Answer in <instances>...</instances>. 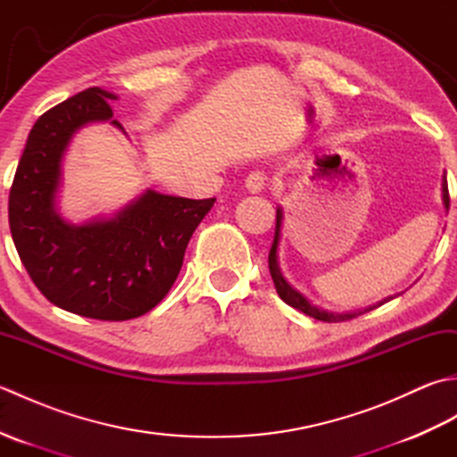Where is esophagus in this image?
Instances as JSON below:
<instances>
[{
	"label": "esophagus",
	"mask_w": 457,
	"mask_h": 457,
	"mask_svg": "<svg viewBox=\"0 0 457 457\" xmlns=\"http://www.w3.org/2000/svg\"><path fill=\"white\" fill-rule=\"evenodd\" d=\"M245 188H247L249 192H253V194L263 190V188H265V174L261 172V170L249 172L247 179H245Z\"/></svg>",
	"instance_id": "obj_1"
}]
</instances>
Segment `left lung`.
Here are the masks:
<instances>
[{"label":"left lung","mask_w":457,"mask_h":457,"mask_svg":"<svg viewBox=\"0 0 457 457\" xmlns=\"http://www.w3.org/2000/svg\"><path fill=\"white\" fill-rule=\"evenodd\" d=\"M442 194H444V204L445 208H450V192H448V180H445L444 177V182H442ZM280 220H283V213H280V210H277V228H275V239H273V247H270L269 251V270H270V277H273V283H275V288L278 296L285 300V303L288 306H293L296 310H300V312H304L306 316H312L316 320H320V322H347V320H353L357 316H361L365 312H371L373 308H378L381 304H385L386 300H391L393 296H389L386 300H383V303H378L375 306H369L365 310H357V312H342V314H336V312H326V310H320L316 306H312L308 303V300L298 293V290H295L293 287H290L285 277L280 275V269H278V263H277V247H278V239H280Z\"/></svg>","instance_id":"left-lung-1"}]
</instances>
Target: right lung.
<instances>
[{
    "instance_id": "add662e5",
    "label": "right lung",
    "mask_w": 457,
    "mask_h": 457,
    "mask_svg": "<svg viewBox=\"0 0 457 457\" xmlns=\"http://www.w3.org/2000/svg\"><path fill=\"white\" fill-rule=\"evenodd\" d=\"M115 96L88 88L33 125L9 190V229L35 287L54 306L123 322L167 296L184 251L216 198L190 200L147 190L112 220L71 226L54 210L61 161L74 131L112 120ZM121 128L118 120H112Z\"/></svg>"
}]
</instances>
